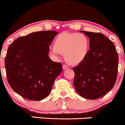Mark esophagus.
Returning a JSON list of instances; mask_svg holds the SVG:
<instances>
[{
    "mask_svg": "<svg viewBox=\"0 0 125 125\" xmlns=\"http://www.w3.org/2000/svg\"><path fill=\"white\" fill-rule=\"evenodd\" d=\"M68 68V66L67 65H63V69H67Z\"/></svg>",
    "mask_w": 125,
    "mask_h": 125,
    "instance_id": "1",
    "label": "esophagus"
}]
</instances>
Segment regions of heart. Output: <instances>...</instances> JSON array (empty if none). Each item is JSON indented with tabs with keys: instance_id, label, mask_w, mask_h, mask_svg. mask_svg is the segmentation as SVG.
Wrapping results in <instances>:
<instances>
[{
	"instance_id": "1",
	"label": "heart",
	"mask_w": 125,
	"mask_h": 125,
	"mask_svg": "<svg viewBox=\"0 0 125 125\" xmlns=\"http://www.w3.org/2000/svg\"><path fill=\"white\" fill-rule=\"evenodd\" d=\"M90 42L85 35L64 32L55 38L52 52L56 57L64 54L66 61L71 65H78L87 57Z\"/></svg>"
}]
</instances>
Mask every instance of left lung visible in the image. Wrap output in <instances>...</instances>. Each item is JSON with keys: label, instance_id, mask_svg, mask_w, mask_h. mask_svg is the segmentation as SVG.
<instances>
[{"label": "left lung", "instance_id": "1", "mask_svg": "<svg viewBox=\"0 0 125 125\" xmlns=\"http://www.w3.org/2000/svg\"><path fill=\"white\" fill-rule=\"evenodd\" d=\"M90 38L87 57L73 68V85L83 98L95 100L103 97L115 85L119 57L115 45L101 33L80 31Z\"/></svg>", "mask_w": 125, "mask_h": 125}]
</instances>
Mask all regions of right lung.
<instances>
[{
    "label": "right lung",
    "instance_id": "add662e5",
    "mask_svg": "<svg viewBox=\"0 0 125 125\" xmlns=\"http://www.w3.org/2000/svg\"><path fill=\"white\" fill-rule=\"evenodd\" d=\"M58 32L42 31L15 40L8 47L5 65L8 83L26 99L40 101L52 91L62 66L48 56L49 46Z\"/></svg>",
    "mask_w": 125,
    "mask_h": 125
}]
</instances>
